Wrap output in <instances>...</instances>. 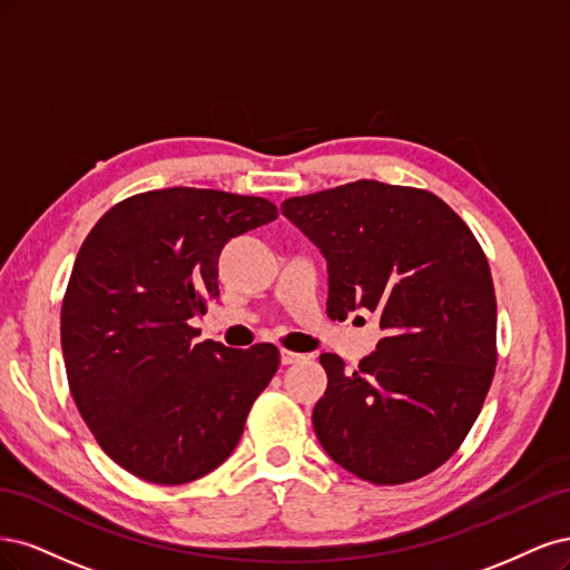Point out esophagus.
I'll use <instances>...</instances> for the list:
<instances>
[{"instance_id": "obj_1", "label": "esophagus", "mask_w": 570, "mask_h": 570, "mask_svg": "<svg viewBox=\"0 0 570 570\" xmlns=\"http://www.w3.org/2000/svg\"><path fill=\"white\" fill-rule=\"evenodd\" d=\"M305 355L301 353H293V351H282V364H296V362H303Z\"/></svg>"}]
</instances>
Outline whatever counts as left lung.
I'll use <instances>...</instances> for the list:
<instances>
[{"label": "left lung", "instance_id": "obj_1", "mask_svg": "<svg viewBox=\"0 0 570 570\" xmlns=\"http://www.w3.org/2000/svg\"><path fill=\"white\" fill-rule=\"evenodd\" d=\"M282 213L326 258V315L379 317L383 338L355 372L320 357L312 412L326 454L357 479L400 485L456 452L498 364V301L473 232L426 189L357 179L293 196Z\"/></svg>", "mask_w": 570, "mask_h": 570}]
</instances>
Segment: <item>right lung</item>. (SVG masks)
<instances>
[{
  "label": "right lung",
  "instance_id": "obj_1",
  "mask_svg": "<svg viewBox=\"0 0 570 570\" xmlns=\"http://www.w3.org/2000/svg\"><path fill=\"white\" fill-rule=\"evenodd\" d=\"M261 196L173 187L116 204L91 227L61 305L70 395L101 450L158 485L191 483L234 452L279 351L198 343L229 238L272 223Z\"/></svg>",
  "mask_w": 570,
  "mask_h": 570
}]
</instances>
